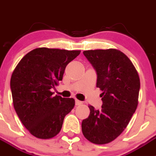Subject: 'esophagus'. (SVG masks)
<instances>
[{"label": "esophagus", "mask_w": 156, "mask_h": 156, "mask_svg": "<svg viewBox=\"0 0 156 156\" xmlns=\"http://www.w3.org/2000/svg\"><path fill=\"white\" fill-rule=\"evenodd\" d=\"M83 103L81 102V101H78V100H75V105L76 106H78V105H81Z\"/></svg>", "instance_id": "1"}]
</instances>
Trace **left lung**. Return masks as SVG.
Returning <instances> with one entry per match:
<instances>
[{
	"label": "left lung",
	"mask_w": 156,
	"mask_h": 156,
	"mask_svg": "<svg viewBox=\"0 0 156 156\" xmlns=\"http://www.w3.org/2000/svg\"><path fill=\"white\" fill-rule=\"evenodd\" d=\"M96 71L97 87L103 93L101 110L88 106L90 115L81 129L87 140L107 144L126 129L138 105L140 77L129 58L115 49L83 52Z\"/></svg>",
	"instance_id": "obj_1"
}]
</instances>
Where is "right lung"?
<instances>
[{"label":"right lung","mask_w":156,"mask_h":156,"mask_svg":"<svg viewBox=\"0 0 156 156\" xmlns=\"http://www.w3.org/2000/svg\"><path fill=\"white\" fill-rule=\"evenodd\" d=\"M80 50L37 48L20 61L10 78L13 104L20 120L39 139L60 132L65 116L75 106L73 98L53 96L51 91L62 80L66 66Z\"/></svg>","instance_id":"right-lung-1"}]
</instances>
